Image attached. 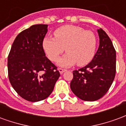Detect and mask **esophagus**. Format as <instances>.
I'll list each match as a JSON object with an SVG mask.
<instances>
[{
	"instance_id": "1",
	"label": "esophagus",
	"mask_w": 126,
	"mask_h": 126,
	"mask_svg": "<svg viewBox=\"0 0 126 126\" xmlns=\"http://www.w3.org/2000/svg\"><path fill=\"white\" fill-rule=\"evenodd\" d=\"M65 71H66V69H62V68L59 69V73H60L61 74H63V73H64Z\"/></svg>"
}]
</instances>
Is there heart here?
<instances>
[{
  "instance_id": "obj_1",
  "label": "heart",
  "mask_w": 126,
  "mask_h": 126,
  "mask_svg": "<svg viewBox=\"0 0 126 126\" xmlns=\"http://www.w3.org/2000/svg\"><path fill=\"white\" fill-rule=\"evenodd\" d=\"M55 38L46 37L43 48L48 57L56 61L65 50L67 53L58 61L61 67H69L78 63L84 66L90 63L94 57L97 39L93 32L71 25L63 26L54 32Z\"/></svg>"
}]
</instances>
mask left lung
I'll return each mask as SVG.
<instances>
[{
	"instance_id": "1",
	"label": "left lung",
	"mask_w": 126,
	"mask_h": 126,
	"mask_svg": "<svg viewBox=\"0 0 126 126\" xmlns=\"http://www.w3.org/2000/svg\"><path fill=\"white\" fill-rule=\"evenodd\" d=\"M99 47L91 62L73 71L70 88L76 96L85 101L102 98L111 87L116 72V52L108 35L97 30Z\"/></svg>"
}]
</instances>
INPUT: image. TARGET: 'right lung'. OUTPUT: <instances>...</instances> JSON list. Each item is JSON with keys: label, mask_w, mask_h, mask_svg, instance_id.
<instances>
[{"label": "right lung", "mask_w": 126, "mask_h": 126, "mask_svg": "<svg viewBox=\"0 0 126 126\" xmlns=\"http://www.w3.org/2000/svg\"><path fill=\"white\" fill-rule=\"evenodd\" d=\"M48 25H33L15 38L8 56L10 83L21 97L30 102L47 98L60 76L57 67L46 57L43 40Z\"/></svg>", "instance_id": "1"}]
</instances>
